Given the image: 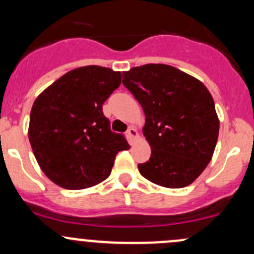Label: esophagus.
Listing matches in <instances>:
<instances>
[{
	"label": "esophagus",
	"mask_w": 254,
	"mask_h": 254,
	"mask_svg": "<svg viewBox=\"0 0 254 254\" xmlns=\"http://www.w3.org/2000/svg\"><path fill=\"white\" fill-rule=\"evenodd\" d=\"M127 136L130 137V140H135L137 136H139L137 130L135 129V127H129V129H127Z\"/></svg>",
	"instance_id": "34e87169"
}]
</instances>
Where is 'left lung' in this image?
Returning a JSON list of instances; mask_svg holds the SVG:
<instances>
[{"mask_svg": "<svg viewBox=\"0 0 254 254\" xmlns=\"http://www.w3.org/2000/svg\"><path fill=\"white\" fill-rule=\"evenodd\" d=\"M123 84L145 113L142 134L151 157L140 163L146 179L165 188L193 183L211 161L220 122L209 89L173 66L147 64L123 72Z\"/></svg>", "mask_w": 254, "mask_h": 254, "instance_id": "1", "label": "left lung"}]
</instances>
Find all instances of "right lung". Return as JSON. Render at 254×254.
Returning <instances> with one entry per match:
<instances>
[{"label": "right lung", "mask_w": 254, "mask_h": 254, "mask_svg": "<svg viewBox=\"0 0 254 254\" xmlns=\"http://www.w3.org/2000/svg\"><path fill=\"white\" fill-rule=\"evenodd\" d=\"M122 73L102 66L68 71L45 88L30 111L28 136L44 175L65 189H86L111 175L115 156L130 148L111 131L102 106Z\"/></svg>", "instance_id": "obj_1"}]
</instances>
